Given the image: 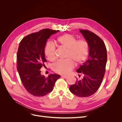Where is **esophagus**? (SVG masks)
Segmentation results:
<instances>
[{"instance_id": "esophagus-1", "label": "esophagus", "mask_w": 122, "mask_h": 122, "mask_svg": "<svg viewBox=\"0 0 122 122\" xmlns=\"http://www.w3.org/2000/svg\"><path fill=\"white\" fill-rule=\"evenodd\" d=\"M61 77H62V78H64V79H66V78H67L68 77V76H62Z\"/></svg>"}]
</instances>
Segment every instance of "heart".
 I'll use <instances>...</instances> for the list:
<instances>
[{"mask_svg": "<svg viewBox=\"0 0 122 122\" xmlns=\"http://www.w3.org/2000/svg\"><path fill=\"white\" fill-rule=\"evenodd\" d=\"M58 46L66 50L65 58L54 63L53 71L59 74L66 75L73 69L74 63L78 66L86 60L89 54V46L85 40H77L74 35L70 34L63 35L56 39ZM44 54L50 61L56 59V47L52 43H48L44 48Z\"/></svg>", "mask_w": 122, "mask_h": 122, "instance_id": "b5f03b06", "label": "heart"}]
</instances>
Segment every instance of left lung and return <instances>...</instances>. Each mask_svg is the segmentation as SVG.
<instances>
[{"mask_svg":"<svg viewBox=\"0 0 122 122\" xmlns=\"http://www.w3.org/2000/svg\"><path fill=\"white\" fill-rule=\"evenodd\" d=\"M89 46L88 60L76 70L83 78L70 86V91L79 97H86L99 88L106 71L107 50L104 41L97 35L87 30H80Z\"/></svg>","mask_w":122,"mask_h":122,"instance_id":"1","label":"left lung"}]
</instances>
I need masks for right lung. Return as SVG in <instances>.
Wrapping results in <instances>:
<instances>
[{
	"instance_id": "obj_1",
	"label": "right lung",
	"mask_w": 122,
	"mask_h": 122,
	"mask_svg": "<svg viewBox=\"0 0 122 122\" xmlns=\"http://www.w3.org/2000/svg\"><path fill=\"white\" fill-rule=\"evenodd\" d=\"M58 30L45 29L25 36L19 44L17 68L23 86L34 97H43L52 91L60 76L50 74L45 77L41 68L46 62L44 48L48 38Z\"/></svg>"
}]
</instances>
